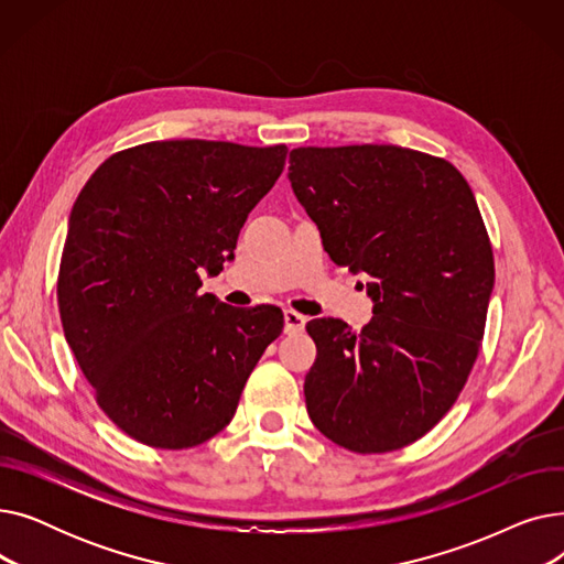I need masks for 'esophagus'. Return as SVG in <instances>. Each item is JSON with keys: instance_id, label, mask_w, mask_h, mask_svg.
Wrapping results in <instances>:
<instances>
[{"instance_id": "esophagus-1", "label": "esophagus", "mask_w": 564, "mask_h": 564, "mask_svg": "<svg viewBox=\"0 0 564 564\" xmlns=\"http://www.w3.org/2000/svg\"><path fill=\"white\" fill-rule=\"evenodd\" d=\"M283 322H285V334H297V332H304L306 327V317L297 311H285Z\"/></svg>"}]
</instances>
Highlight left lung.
<instances>
[{
	"label": "left lung",
	"instance_id": "obj_1",
	"mask_svg": "<svg viewBox=\"0 0 564 564\" xmlns=\"http://www.w3.org/2000/svg\"><path fill=\"white\" fill-rule=\"evenodd\" d=\"M290 185L334 262L368 274L372 319L308 322L313 425L354 453L427 434L476 364L494 253L476 196L446 160L400 145L294 148Z\"/></svg>",
	"mask_w": 564,
	"mask_h": 564
}]
</instances>
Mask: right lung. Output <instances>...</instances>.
Returning a JSON list of instances; mask_svg holds the SVG:
<instances>
[{
  "label": "right lung",
  "mask_w": 564,
  "mask_h": 564,
  "mask_svg": "<svg viewBox=\"0 0 564 564\" xmlns=\"http://www.w3.org/2000/svg\"><path fill=\"white\" fill-rule=\"evenodd\" d=\"M285 145L151 141L116 153L68 219L58 311L107 416L164 451L194 448L235 416L276 306L200 294V272L232 260L237 232L285 166Z\"/></svg>",
  "instance_id": "1"
}]
</instances>
